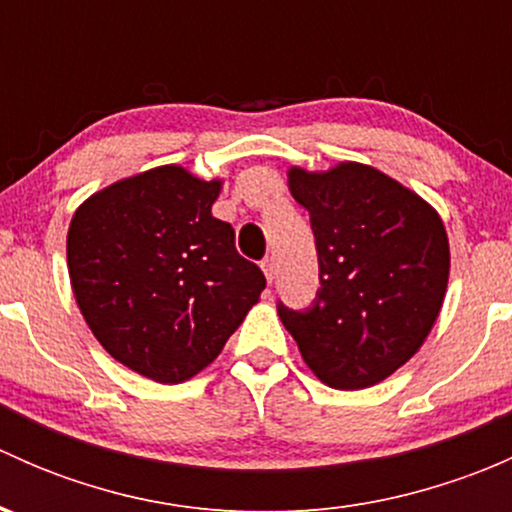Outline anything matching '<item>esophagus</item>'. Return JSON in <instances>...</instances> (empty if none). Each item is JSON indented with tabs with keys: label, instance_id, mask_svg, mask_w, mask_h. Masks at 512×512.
I'll use <instances>...</instances> for the list:
<instances>
[{
	"label": "esophagus",
	"instance_id": "34e87169",
	"mask_svg": "<svg viewBox=\"0 0 512 512\" xmlns=\"http://www.w3.org/2000/svg\"><path fill=\"white\" fill-rule=\"evenodd\" d=\"M262 272H265L267 282H270V285H272V280H275V275H277L275 257H265V260H262Z\"/></svg>",
	"mask_w": 512,
	"mask_h": 512
}]
</instances>
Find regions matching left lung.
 Masks as SVG:
<instances>
[{
  "mask_svg": "<svg viewBox=\"0 0 512 512\" xmlns=\"http://www.w3.org/2000/svg\"><path fill=\"white\" fill-rule=\"evenodd\" d=\"M287 175L309 213L322 287L304 312L277 304L282 324L327 386L379 384L421 349L441 312L451 270L441 215L399 180L352 160Z\"/></svg>",
  "mask_w": 512,
  "mask_h": 512,
  "instance_id": "obj_1",
  "label": "left lung"
}]
</instances>
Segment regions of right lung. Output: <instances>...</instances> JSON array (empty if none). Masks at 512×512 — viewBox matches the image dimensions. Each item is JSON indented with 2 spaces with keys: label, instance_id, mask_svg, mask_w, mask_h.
Wrapping results in <instances>:
<instances>
[{
  "label": "right lung",
  "instance_id": "obj_1",
  "mask_svg": "<svg viewBox=\"0 0 512 512\" xmlns=\"http://www.w3.org/2000/svg\"><path fill=\"white\" fill-rule=\"evenodd\" d=\"M223 180L160 165L98 190L66 237L71 289L101 347L158 384L213 364L265 289L213 218Z\"/></svg>",
  "mask_w": 512,
  "mask_h": 512
}]
</instances>
